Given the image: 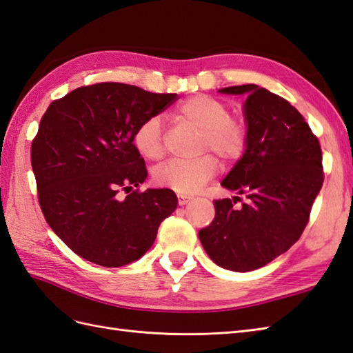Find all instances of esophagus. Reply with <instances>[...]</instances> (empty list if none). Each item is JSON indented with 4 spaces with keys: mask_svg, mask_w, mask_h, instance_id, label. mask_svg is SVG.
<instances>
[{
    "mask_svg": "<svg viewBox=\"0 0 353 353\" xmlns=\"http://www.w3.org/2000/svg\"><path fill=\"white\" fill-rule=\"evenodd\" d=\"M177 200H179L180 206H183V204H186L188 201L191 200V196H190V195H185V194H179V195H177Z\"/></svg>",
    "mask_w": 353,
    "mask_h": 353,
    "instance_id": "34e87169",
    "label": "esophagus"
}]
</instances>
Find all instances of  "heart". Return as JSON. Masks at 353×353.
<instances>
[{
  "label": "heart",
  "instance_id": "obj_1",
  "mask_svg": "<svg viewBox=\"0 0 353 353\" xmlns=\"http://www.w3.org/2000/svg\"><path fill=\"white\" fill-rule=\"evenodd\" d=\"M174 119L200 130L199 152L212 150L224 162L242 158L248 144V126L239 116L228 114L225 102L216 97L196 94L179 103ZM134 144L144 158L158 161L165 153L161 116H150L139 123ZM218 161L214 154L183 161L171 159L154 171V182L179 194H195L216 174Z\"/></svg>",
  "mask_w": 353,
  "mask_h": 353
}]
</instances>
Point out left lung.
I'll list each match as a JSON object with an SVG mask.
<instances>
[{
  "mask_svg": "<svg viewBox=\"0 0 353 353\" xmlns=\"http://www.w3.org/2000/svg\"><path fill=\"white\" fill-rule=\"evenodd\" d=\"M248 94L243 116L248 144L223 180L224 188L247 194L215 200V218L199 237L221 268L250 272L268 265L296 242L323 185L322 149L302 114L281 96L256 84L221 88Z\"/></svg>",
  "mask_w": 353,
  "mask_h": 353,
  "instance_id": "8db88e82",
  "label": "left lung"
}]
</instances>
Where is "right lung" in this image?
I'll return each instance as SVG.
<instances>
[{"mask_svg":"<svg viewBox=\"0 0 353 353\" xmlns=\"http://www.w3.org/2000/svg\"><path fill=\"white\" fill-rule=\"evenodd\" d=\"M177 99L176 93L99 83L48 106L31 144L39 204L49 227L79 257L105 268L132 263L176 210L171 190H138L147 170L134 134ZM120 190L128 195L121 199Z\"/></svg>","mask_w":353,"mask_h":353,"instance_id":"obj_1","label":"right lung"}]
</instances>
